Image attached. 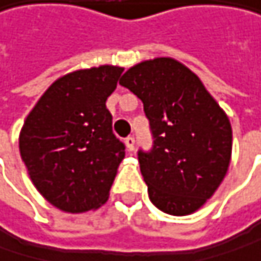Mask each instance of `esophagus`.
Masks as SVG:
<instances>
[{
	"mask_svg": "<svg viewBox=\"0 0 261 261\" xmlns=\"http://www.w3.org/2000/svg\"><path fill=\"white\" fill-rule=\"evenodd\" d=\"M124 142H126V147H127L129 151H134V150H135V138H134V137H127V138L124 140Z\"/></svg>",
	"mask_w": 261,
	"mask_h": 261,
	"instance_id": "esophagus-1",
	"label": "esophagus"
}]
</instances>
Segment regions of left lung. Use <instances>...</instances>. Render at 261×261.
I'll use <instances>...</instances> for the list:
<instances>
[{
    "instance_id": "1",
    "label": "left lung",
    "mask_w": 261,
    "mask_h": 261,
    "mask_svg": "<svg viewBox=\"0 0 261 261\" xmlns=\"http://www.w3.org/2000/svg\"><path fill=\"white\" fill-rule=\"evenodd\" d=\"M120 84L138 96L153 145L138 150L150 200L160 211L187 215L214 195L227 172L232 126L189 68L171 58L132 66Z\"/></svg>"
}]
</instances>
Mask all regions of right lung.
Instances as JSON below:
<instances>
[{"mask_svg": "<svg viewBox=\"0 0 261 261\" xmlns=\"http://www.w3.org/2000/svg\"><path fill=\"white\" fill-rule=\"evenodd\" d=\"M119 66L82 69L56 80L20 132V156L34 186L53 206L84 213L108 199L126 147L113 132L105 101Z\"/></svg>", "mask_w": 261, "mask_h": 261, "instance_id": "obj_1", "label": "right lung"}]
</instances>
